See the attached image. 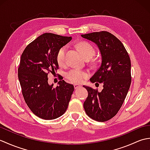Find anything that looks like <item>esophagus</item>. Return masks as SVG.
<instances>
[{
  "label": "esophagus",
  "instance_id": "esophagus-1",
  "mask_svg": "<svg viewBox=\"0 0 150 150\" xmlns=\"http://www.w3.org/2000/svg\"><path fill=\"white\" fill-rule=\"evenodd\" d=\"M80 87H81V86H80V85L77 84H74V88H75V90H76V89L79 88H80Z\"/></svg>",
  "mask_w": 150,
  "mask_h": 150
}]
</instances>
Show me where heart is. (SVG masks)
<instances>
[{"label": "heart", "mask_w": 150, "mask_h": 150, "mask_svg": "<svg viewBox=\"0 0 150 150\" xmlns=\"http://www.w3.org/2000/svg\"><path fill=\"white\" fill-rule=\"evenodd\" d=\"M78 47L86 59H90L95 55V50L90 43L82 42L78 44ZM68 47L62 46L57 53L56 59L59 66L64 65L66 62V52ZM66 77L68 80L75 84H81L89 76L88 72L78 69H72L66 73Z\"/></svg>", "instance_id": "1"}]
</instances>
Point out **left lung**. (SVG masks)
I'll list each match as a JSON object with an SVG mask.
<instances>
[{
    "label": "left lung",
    "instance_id": "left-lung-1",
    "mask_svg": "<svg viewBox=\"0 0 150 150\" xmlns=\"http://www.w3.org/2000/svg\"><path fill=\"white\" fill-rule=\"evenodd\" d=\"M97 46L101 65L90 79L103 84L100 92L83 86L88 92L84 103L86 113L92 119L104 122L111 119L122 106L131 84V61L122 43L108 31L81 35Z\"/></svg>",
    "mask_w": 150,
    "mask_h": 150
}]
</instances>
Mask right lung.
Returning a JSON list of instances; mask_svg holds the SVG:
<instances>
[{"mask_svg": "<svg viewBox=\"0 0 150 150\" xmlns=\"http://www.w3.org/2000/svg\"><path fill=\"white\" fill-rule=\"evenodd\" d=\"M71 39L45 33L28 44L21 55L18 77L22 95L31 111L40 119H57L68 108L74 86L62 80L54 88L53 84H48L47 74L55 73L57 53Z\"/></svg>", "mask_w": 150, "mask_h": 150, "instance_id": "add662e5", "label": "right lung"}]
</instances>
